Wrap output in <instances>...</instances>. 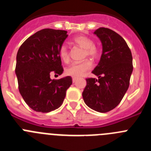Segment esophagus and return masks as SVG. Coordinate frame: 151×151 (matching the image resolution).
<instances>
[{
    "label": "esophagus",
    "mask_w": 151,
    "mask_h": 151,
    "mask_svg": "<svg viewBox=\"0 0 151 151\" xmlns=\"http://www.w3.org/2000/svg\"><path fill=\"white\" fill-rule=\"evenodd\" d=\"M76 80H77V78H74V77H73V82H76Z\"/></svg>",
    "instance_id": "1"
}]
</instances>
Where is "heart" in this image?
I'll return each mask as SVG.
<instances>
[{"label":"heart","mask_w":151,"mask_h":151,"mask_svg":"<svg viewBox=\"0 0 151 151\" xmlns=\"http://www.w3.org/2000/svg\"><path fill=\"white\" fill-rule=\"evenodd\" d=\"M73 41L77 45L85 49V52H84L85 57L88 56V57L95 59L99 56V49L97 48L95 45H94V41L91 38L85 35H78L76 36ZM59 56L64 63H67L69 61V51L66 46L63 45L60 47L59 50ZM92 66H93V64L90 60H85L81 63H75L71 64L66 69V73L74 78H78V77L83 76L85 73L91 69Z\"/></svg>","instance_id":"1"}]
</instances>
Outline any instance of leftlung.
I'll list each match as a JSON object with an SVG mask.
<instances>
[{
    "instance_id": "left-lung-1",
    "label": "left lung",
    "mask_w": 151,
    "mask_h": 151,
    "mask_svg": "<svg viewBox=\"0 0 151 151\" xmlns=\"http://www.w3.org/2000/svg\"><path fill=\"white\" fill-rule=\"evenodd\" d=\"M94 34L102 44L101 60L92 71L98 79H86L82 97L91 109L106 113L118 106L129 88L132 56L125 40L114 31L99 28Z\"/></svg>"
}]
</instances>
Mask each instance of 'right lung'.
Returning <instances> with one entry per match:
<instances>
[{"mask_svg":"<svg viewBox=\"0 0 151 151\" xmlns=\"http://www.w3.org/2000/svg\"><path fill=\"white\" fill-rule=\"evenodd\" d=\"M67 32L44 29L28 38L17 54L15 73L19 91L25 102L36 112L48 113L62 105L70 76L51 79L50 73L63 72L59 50Z\"/></svg>","mask_w":151,"mask_h":151,"instance_id":"right-lung-1","label":"right lung"}]
</instances>
